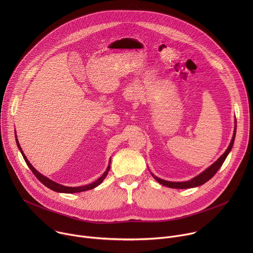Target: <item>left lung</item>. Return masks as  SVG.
Listing matches in <instances>:
<instances>
[{"label": "left lung", "instance_id": "obj_1", "mask_svg": "<svg viewBox=\"0 0 253 253\" xmlns=\"http://www.w3.org/2000/svg\"><path fill=\"white\" fill-rule=\"evenodd\" d=\"M236 124V123H235ZM235 133H236V125H235V128H234V133H233V137L231 139V142L229 144L228 148L226 149V151L217 159V161L214 162L210 167H208L205 171H203L201 174H199L198 176L194 177L193 179L189 180V181H185V182H170V181H165V180L163 179H160L158 177H156L154 174H152V176L154 177L155 180H157V181L164 185V186H167V187H170V188H178V189H185V188H192V187H196V186H200L202 184H204L205 182H207L208 180H210L215 174L216 172H217L219 170V168L221 167V165L223 164L224 160L226 159L228 153L230 152L232 146H233V143H234V138H235Z\"/></svg>", "mask_w": 253, "mask_h": 253}]
</instances>
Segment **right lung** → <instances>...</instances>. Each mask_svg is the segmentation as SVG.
Segmentation results:
<instances>
[{
	"mask_svg": "<svg viewBox=\"0 0 253 253\" xmlns=\"http://www.w3.org/2000/svg\"><path fill=\"white\" fill-rule=\"evenodd\" d=\"M16 141H17V145H18V147H19V149H20V151H21V153H22V155H23V157H24V159H25L27 165H28L29 168L32 170V172L34 173V175H35L36 177H37L39 181H41L45 186H47L48 188H50L51 190L56 191V192H62V193H76V192H82V191H86V190L93 189V188H95L96 186H98L99 184L102 183V181L105 179V177L107 176L108 172H109V170H110V164H109V166L107 167V170L104 172V174H103L99 179H97L95 182H93V183H91V184H88V185H85V186H80V187H68V186H64V185H61V184H58V183L52 181V180H50L49 178L43 176L41 173H39L37 170H36V169L32 166V164L28 161L27 157L25 156L23 150L21 149V146H20V144H19L17 138H16Z\"/></svg>",
	"mask_w": 253,
	"mask_h": 253,
	"instance_id": "add662e5",
	"label": "right lung"
}]
</instances>
